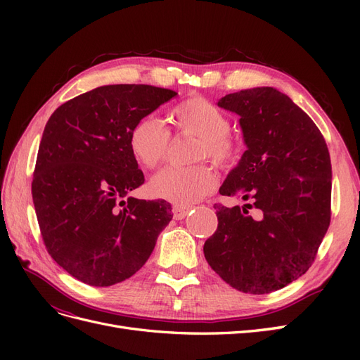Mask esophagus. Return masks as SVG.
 Here are the masks:
<instances>
[{"label":"esophagus","instance_id":"obj_1","mask_svg":"<svg viewBox=\"0 0 360 360\" xmlns=\"http://www.w3.org/2000/svg\"><path fill=\"white\" fill-rule=\"evenodd\" d=\"M189 212H191V207H186V205H174L172 207L174 219H183V217L188 216Z\"/></svg>","mask_w":360,"mask_h":360}]
</instances>
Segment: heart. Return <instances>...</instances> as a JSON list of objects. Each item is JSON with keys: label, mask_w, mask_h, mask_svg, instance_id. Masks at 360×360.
<instances>
[{"label": "heart", "mask_w": 360, "mask_h": 360, "mask_svg": "<svg viewBox=\"0 0 360 360\" xmlns=\"http://www.w3.org/2000/svg\"><path fill=\"white\" fill-rule=\"evenodd\" d=\"M171 120L179 132L198 136L195 160L210 159L221 168L231 167L240 155L230 132V118L204 96H193L171 110ZM171 134L155 117H143L129 134L134 158L146 168H156L165 159ZM216 186V176L205 163L193 167H168L150 181V192L174 204L189 205L209 195Z\"/></svg>", "instance_id": "b5f03b06"}]
</instances>
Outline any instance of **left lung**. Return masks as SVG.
I'll list each match as a JSON object with an SVG mask.
<instances>
[{"label":"left lung","instance_id":"8db88e82","mask_svg":"<svg viewBox=\"0 0 360 360\" xmlns=\"http://www.w3.org/2000/svg\"><path fill=\"white\" fill-rule=\"evenodd\" d=\"M217 105L240 115L248 146L219 193L250 204L213 205L217 228L204 257L238 291H276L307 274L329 228V148L308 114L271 86L226 94Z\"/></svg>","mask_w":360,"mask_h":360}]
</instances>
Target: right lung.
<instances>
[{
  "instance_id": "add662e5",
  "label": "right lung",
  "mask_w": 360,
  "mask_h": 360,
  "mask_svg": "<svg viewBox=\"0 0 360 360\" xmlns=\"http://www.w3.org/2000/svg\"><path fill=\"white\" fill-rule=\"evenodd\" d=\"M176 96L146 84L103 85L63 103L48 120L32 202L49 255L84 284L110 287L135 275L172 219L165 200L127 197L144 183L129 134Z\"/></svg>"
}]
</instances>
